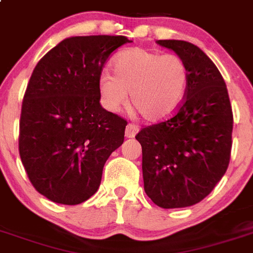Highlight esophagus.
<instances>
[{
    "instance_id": "obj_1",
    "label": "esophagus",
    "mask_w": 253,
    "mask_h": 253,
    "mask_svg": "<svg viewBox=\"0 0 253 253\" xmlns=\"http://www.w3.org/2000/svg\"><path fill=\"white\" fill-rule=\"evenodd\" d=\"M137 131H139V126H136L135 123H128L126 127V137H135Z\"/></svg>"
}]
</instances>
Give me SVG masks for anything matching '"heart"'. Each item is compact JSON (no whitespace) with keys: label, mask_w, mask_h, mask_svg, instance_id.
Returning <instances> with one entry per match:
<instances>
[{"label":"heart","mask_w":253,"mask_h":253,"mask_svg":"<svg viewBox=\"0 0 253 253\" xmlns=\"http://www.w3.org/2000/svg\"><path fill=\"white\" fill-rule=\"evenodd\" d=\"M112 71L97 82L101 103L112 112L126 105L130 94L137 113L157 123L171 118L185 100L190 73L180 55L131 47L113 59Z\"/></svg>","instance_id":"b5f03b06"}]
</instances>
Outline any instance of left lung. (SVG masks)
Here are the masks:
<instances>
[{"label": "left lung", "mask_w": 253, "mask_h": 253, "mask_svg": "<svg viewBox=\"0 0 253 253\" xmlns=\"http://www.w3.org/2000/svg\"><path fill=\"white\" fill-rule=\"evenodd\" d=\"M157 43L186 61L188 92L171 118L143 127L135 137L143 148L146 195L162 209H181L205 199L226 172L233 110L221 73L201 48L177 40Z\"/></svg>", "instance_id": "left-lung-1"}]
</instances>
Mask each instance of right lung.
Here are the masks:
<instances>
[{"label":"right lung","instance_id":"1","mask_svg":"<svg viewBox=\"0 0 253 253\" xmlns=\"http://www.w3.org/2000/svg\"><path fill=\"white\" fill-rule=\"evenodd\" d=\"M125 36L71 37L36 65L19 123V154L40 194L80 205L99 189L107 159L125 140L127 121L100 105L99 77Z\"/></svg>","mask_w":253,"mask_h":253}]
</instances>
